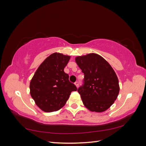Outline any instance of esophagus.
<instances>
[{"label": "esophagus", "instance_id": "esophagus-1", "mask_svg": "<svg viewBox=\"0 0 146 146\" xmlns=\"http://www.w3.org/2000/svg\"><path fill=\"white\" fill-rule=\"evenodd\" d=\"M74 84H75L76 86L78 88V86H79V82H78V81H76V82L74 83Z\"/></svg>", "mask_w": 146, "mask_h": 146}]
</instances>
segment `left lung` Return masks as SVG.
Listing matches in <instances>:
<instances>
[{"instance_id":"8db88e82","label":"left lung","mask_w":146,"mask_h":146,"mask_svg":"<svg viewBox=\"0 0 146 146\" xmlns=\"http://www.w3.org/2000/svg\"><path fill=\"white\" fill-rule=\"evenodd\" d=\"M75 61L84 73L83 83L78 89L84 105L93 112L107 110L119 92V81L113 68L96 53L77 56Z\"/></svg>"}]
</instances>
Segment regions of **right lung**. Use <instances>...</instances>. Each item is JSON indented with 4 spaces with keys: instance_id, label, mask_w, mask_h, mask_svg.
Instances as JSON below:
<instances>
[{
    "instance_id": "add662e5",
    "label": "right lung",
    "mask_w": 146,
    "mask_h": 146,
    "mask_svg": "<svg viewBox=\"0 0 146 146\" xmlns=\"http://www.w3.org/2000/svg\"><path fill=\"white\" fill-rule=\"evenodd\" d=\"M70 58L62 53L52 54L39 66L30 81V95L43 111L59 110L66 104L71 93L77 90L64 72Z\"/></svg>"
}]
</instances>
